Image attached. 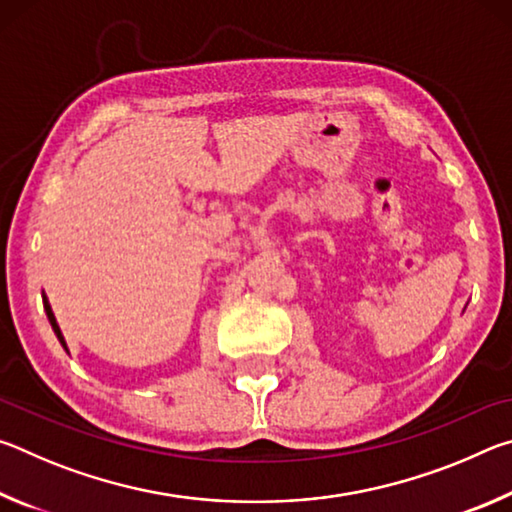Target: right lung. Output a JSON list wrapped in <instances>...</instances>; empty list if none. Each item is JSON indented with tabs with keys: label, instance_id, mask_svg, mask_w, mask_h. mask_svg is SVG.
I'll return each instance as SVG.
<instances>
[{
	"label": "right lung",
	"instance_id": "right-lung-1",
	"mask_svg": "<svg viewBox=\"0 0 512 512\" xmlns=\"http://www.w3.org/2000/svg\"><path fill=\"white\" fill-rule=\"evenodd\" d=\"M42 302H45V311H47V318H49V323H51V329H54V334L58 336V341H60V345H63V348L67 350L65 336H63V332H60V327H58V323H56V316H54V311H51V305H49V300H47V296H42Z\"/></svg>",
	"mask_w": 512,
	"mask_h": 512
}]
</instances>
